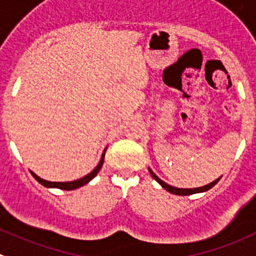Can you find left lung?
I'll list each match as a JSON object with an SVG mask.
<instances>
[{
    "instance_id": "obj_1",
    "label": "left lung",
    "mask_w": 256,
    "mask_h": 256,
    "mask_svg": "<svg viewBox=\"0 0 256 256\" xmlns=\"http://www.w3.org/2000/svg\"><path fill=\"white\" fill-rule=\"evenodd\" d=\"M149 172H150L152 177H153L154 180H156V182H160V185H162L163 188H166L167 191H170L171 194H174V195H191V194H196V192H204V191L209 190V188H213L216 184L220 181V178H217L216 181H213V182L208 184V185L206 186H202V188H174V186H170L168 184H166L164 181H162L160 178H158V176H156V174H153V171H152L150 168H149Z\"/></svg>"
}]
</instances>
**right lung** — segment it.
Masks as SVG:
<instances>
[{
	"instance_id": "1",
	"label": "right lung",
	"mask_w": 256,
	"mask_h": 256,
	"mask_svg": "<svg viewBox=\"0 0 256 256\" xmlns=\"http://www.w3.org/2000/svg\"><path fill=\"white\" fill-rule=\"evenodd\" d=\"M104 154H106V150L103 152L102 158H100L98 166L94 168L90 174H86V176H84V177H82V178L76 180V181H70V182H50V181H46V180L40 178V177L36 176V174H33L32 171H30V174H33V177L36 180V181H38L39 184H42V185L46 186V188H61V190H75V188H82V186H84L85 184H88L90 180H93L94 177L96 176V174L100 172V170L102 168V166H103V160H104Z\"/></svg>"
}]
</instances>
